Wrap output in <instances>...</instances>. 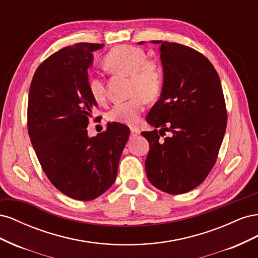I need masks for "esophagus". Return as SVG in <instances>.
Here are the masks:
<instances>
[{"label": "esophagus", "mask_w": 258, "mask_h": 258, "mask_svg": "<svg viewBox=\"0 0 258 258\" xmlns=\"http://www.w3.org/2000/svg\"><path fill=\"white\" fill-rule=\"evenodd\" d=\"M140 135V130L138 128H131L130 129V139H135Z\"/></svg>", "instance_id": "1"}]
</instances>
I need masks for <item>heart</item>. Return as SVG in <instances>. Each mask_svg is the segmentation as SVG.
Segmentation results:
<instances>
[{
  "label": "heart",
  "mask_w": 258,
  "mask_h": 258,
  "mask_svg": "<svg viewBox=\"0 0 258 258\" xmlns=\"http://www.w3.org/2000/svg\"><path fill=\"white\" fill-rule=\"evenodd\" d=\"M103 69L108 74L129 77L130 100L115 104L107 113V119L127 126H135L145 110L146 101L157 100L165 84V72L160 62L147 59L146 52L131 45H119L108 51L102 61ZM88 89L91 98L98 104L106 99L103 80L90 77Z\"/></svg>",
  "instance_id": "b5f03b06"
}]
</instances>
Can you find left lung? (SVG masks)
<instances>
[{"label": "left lung", "mask_w": 258, "mask_h": 258, "mask_svg": "<svg viewBox=\"0 0 258 258\" xmlns=\"http://www.w3.org/2000/svg\"><path fill=\"white\" fill-rule=\"evenodd\" d=\"M152 43L160 44L165 84L146 117L156 129L142 132L150 143L146 175L156 188L179 195L196 188L212 170L227 111L220 77L204 54L182 44ZM166 132L170 136L161 140Z\"/></svg>", "instance_id": "8db88e82"}]
</instances>
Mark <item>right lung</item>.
Returning a JSON list of instances; mask_svg holds the SVG:
<instances>
[{
  "label": "right lung",
  "instance_id": "add662e5",
  "mask_svg": "<svg viewBox=\"0 0 258 258\" xmlns=\"http://www.w3.org/2000/svg\"><path fill=\"white\" fill-rule=\"evenodd\" d=\"M103 44L77 43L52 53L36 69L28 100V131L51 184L81 201L98 198L114 184L130 130L108 123L90 138L97 102L88 89L92 52Z\"/></svg>",
  "mask_w": 258,
  "mask_h": 258
}]
</instances>
